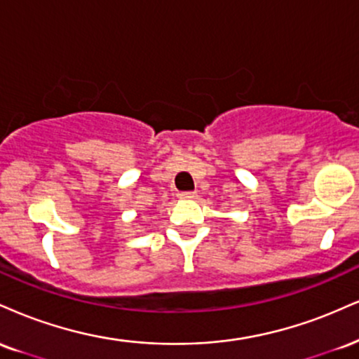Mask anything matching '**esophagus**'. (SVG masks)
Returning <instances> with one entry per match:
<instances>
[{
	"instance_id": "obj_1",
	"label": "esophagus",
	"mask_w": 359,
	"mask_h": 359,
	"mask_svg": "<svg viewBox=\"0 0 359 359\" xmlns=\"http://www.w3.org/2000/svg\"><path fill=\"white\" fill-rule=\"evenodd\" d=\"M179 197L185 198V201H192V198L197 197V192H180Z\"/></svg>"
}]
</instances>
